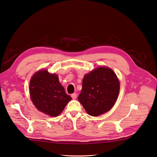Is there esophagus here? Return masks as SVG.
Wrapping results in <instances>:
<instances>
[{"label":"esophagus","mask_w":157,"mask_h":157,"mask_svg":"<svg viewBox=\"0 0 157 157\" xmlns=\"http://www.w3.org/2000/svg\"><path fill=\"white\" fill-rule=\"evenodd\" d=\"M71 97H72V98H73V99H76V98H77V94H76V93H73V94H71Z\"/></svg>","instance_id":"esophagus-1"}]
</instances>
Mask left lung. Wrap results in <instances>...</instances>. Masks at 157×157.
I'll return each instance as SVG.
<instances>
[{"mask_svg": "<svg viewBox=\"0 0 157 157\" xmlns=\"http://www.w3.org/2000/svg\"><path fill=\"white\" fill-rule=\"evenodd\" d=\"M119 92L117 76L111 69L102 67L84 76L78 99L89 115L98 116L113 106Z\"/></svg>", "mask_w": 157, "mask_h": 157, "instance_id": "8db88e82", "label": "left lung"}]
</instances>
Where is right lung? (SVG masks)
<instances>
[{"label": "right lung", "instance_id": "obj_1", "mask_svg": "<svg viewBox=\"0 0 157 157\" xmlns=\"http://www.w3.org/2000/svg\"><path fill=\"white\" fill-rule=\"evenodd\" d=\"M29 94L37 109L52 117L59 115L72 99L59 83L57 75L50 74L47 70L38 71L33 76Z\"/></svg>", "mask_w": 157, "mask_h": 157}]
</instances>
